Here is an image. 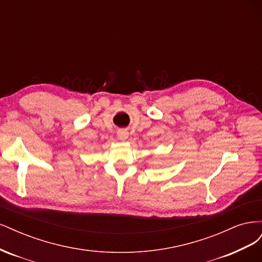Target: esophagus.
Here are the masks:
<instances>
[{
	"label": "esophagus",
	"instance_id": "34e87169",
	"mask_svg": "<svg viewBox=\"0 0 262 262\" xmlns=\"http://www.w3.org/2000/svg\"><path fill=\"white\" fill-rule=\"evenodd\" d=\"M129 138V133H128V131H125V130H120V131H118V139L120 140V141H125L126 139Z\"/></svg>",
	"mask_w": 262,
	"mask_h": 262
}]
</instances>
